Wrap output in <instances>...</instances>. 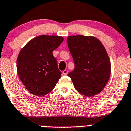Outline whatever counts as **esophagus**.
<instances>
[{"mask_svg": "<svg viewBox=\"0 0 131 131\" xmlns=\"http://www.w3.org/2000/svg\"><path fill=\"white\" fill-rule=\"evenodd\" d=\"M62 73H63V75H67V74H68V70H64L63 71V72H62Z\"/></svg>", "mask_w": 131, "mask_h": 131, "instance_id": "34e87169", "label": "esophagus"}]
</instances>
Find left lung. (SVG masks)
I'll list each match as a JSON object with an SVG mask.
<instances>
[{"instance_id":"left-lung-1","label":"left lung","mask_w":131,"mask_h":131,"mask_svg":"<svg viewBox=\"0 0 131 131\" xmlns=\"http://www.w3.org/2000/svg\"><path fill=\"white\" fill-rule=\"evenodd\" d=\"M75 64L70 77L76 90L85 96L100 93L110 79L111 64L103 45L92 36L72 35L67 38Z\"/></svg>"}]
</instances>
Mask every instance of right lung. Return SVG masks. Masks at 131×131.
Masks as SVG:
<instances>
[{
  "mask_svg": "<svg viewBox=\"0 0 131 131\" xmlns=\"http://www.w3.org/2000/svg\"><path fill=\"white\" fill-rule=\"evenodd\" d=\"M64 40L56 35H39L29 41L17 58V71L26 89L37 96L53 90L61 76L52 54Z\"/></svg>",
  "mask_w": 131,
  "mask_h": 131,
  "instance_id": "obj_1",
  "label": "right lung"
}]
</instances>
